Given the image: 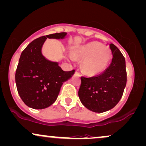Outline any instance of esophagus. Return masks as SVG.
I'll list each match as a JSON object with an SVG mask.
<instances>
[{
    "instance_id": "obj_1",
    "label": "esophagus",
    "mask_w": 146,
    "mask_h": 146,
    "mask_svg": "<svg viewBox=\"0 0 146 146\" xmlns=\"http://www.w3.org/2000/svg\"><path fill=\"white\" fill-rule=\"evenodd\" d=\"M76 75H78V76H80V73L78 71V70H76Z\"/></svg>"
}]
</instances>
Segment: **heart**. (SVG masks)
Wrapping results in <instances>:
<instances>
[{
	"instance_id": "obj_1",
	"label": "heart",
	"mask_w": 146,
	"mask_h": 146,
	"mask_svg": "<svg viewBox=\"0 0 146 146\" xmlns=\"http://www.w3.org/2000/svg\"><path fill=\"white\" fill-rule=\"evenodd\" d=\"M76 57L84 59L82 69L89 76H96L102 73L110 64L111 52L107 46L97 42H89L76 48L73 52ZM72 59L73 57L70 56Z\"/></svg>"
}]
</instances>
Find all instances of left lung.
Masks as SVG:
<instances>
[{"label": "left lung", "instance_id": "left-lung-1", "mask_svg": "<svg viewBox=\"0 0 146 146\" xmlns=\"http://www.w3.org/2000/svg\"><path fill=\"white\" fill-rule=\"evenodd\" d=\"M112 58L110 66L98 76L81 77L78 96L88 110L102 113L116 106L122 97L127 82L125 60L119 49L110 44Z\"/></svg>", "mask_w": 146, "mask_h": 146}]
</instances>
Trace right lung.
Wrapping results in <instances>:
<instances>
[{
    "label": "right lung",
    "mask_w": 146,
    "mask_h": 146,
    "mask_svg": "<svg viewBox=\"0 0 146 146\" xmlns=\"http://www.w3.org/2000/svg\"><path fill=\"white\" fill-rule=\"evenodd\" d=\"M66 33L37 38L21 52L15 74L21 98L27 106L41 110L50 106L57 98L61 86L74 74L75 70L64 71L57 62L45 58L41 48L47 38L64 39Z\"/></svg>",
    "instance_id": "1"
}]
</instances>
